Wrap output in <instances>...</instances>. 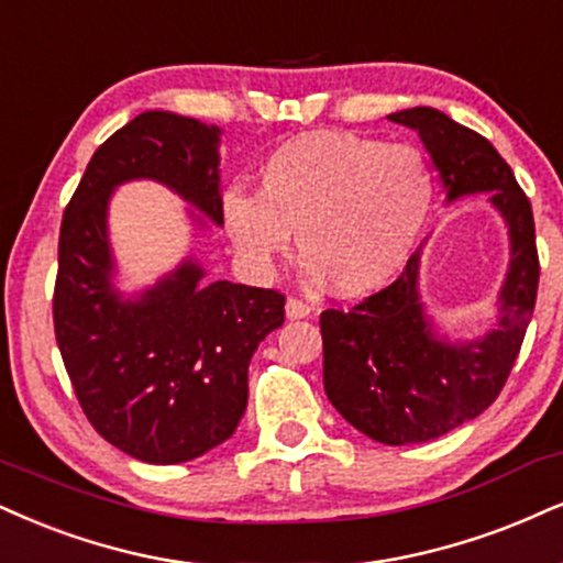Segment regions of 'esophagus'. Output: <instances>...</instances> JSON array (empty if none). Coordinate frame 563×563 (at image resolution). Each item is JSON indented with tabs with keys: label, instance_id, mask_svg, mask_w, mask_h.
<instances>
[{
	"label": "esophagus",
	"instance_id": "esophagus-1",
	"mask_svg": "<svg viewBox=\"0 0 563 563\" xmlns=\"http://www.w3.org/2000/svg\"><path fill=\"white\" fill-rule=\"evenodd\" d=\"M308 316H310V305L297 300V297H289V300H287V318H289V321H300V318H308Z\"/></svg>",
	"mask_w": 563,
	"mask_h": 563
}]
</instances>
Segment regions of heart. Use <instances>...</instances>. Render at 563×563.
Here are the masks:
<instances>
[{"mask_svg":"<svg viewBox=\"0 0 563 563\" xmlns=\"http://www.w3.org/2000/svg\"><path fill=\"white\" fill-rule=\"evenodd\" d=\"M258 183V192L232 187L221 200L238 253L271 271L297 234L310 274L342 297L376 292L407 266L435 196L418 148L334 130L289 137Z\"/></svg>","mask_w":563,"mask_h":563,"instance_id":"obj_1","label":"heart"}]
</instances>
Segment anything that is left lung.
<instances>
[{"label":"left lung","mask_w":563,"mask_h":563,"mask_svg":"<svg viewBox=\"0 0 563 563\" xmlns=\"http://www.w3.org/2000/svg\"><path fill=\"white\" fill-rule=\"evenodd\" d=\"M388 120L420 135L449 203L488 192L511 242L501 316L481 339L449 342L435 331L420 300V247L386 289L321 313L325 397L367 439L405 446L439 439L494 405L536 310L540 263L530 200L490 141L430 107Z\"/></svg>","instance_id":"obj_1"}]
</instances>
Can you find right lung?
Instances as JSON below:
<instances>
[{"mask_svg":"<svg viewBox=\"0 0 563 563\" xmlns=\"http://www.w3.org/2000/svg\"><path fill=\"white\" fill-rule=\"evenodd\" d=\"M217 124L143 112L103 141L59 229L54 334L75 397L96 433L148 464H179L234 433L247 407V365L284 323V295L206 284L187 258L137 297L117 292L109 198L156 179L224 224ZM200 221V219H198Z\"/></svg>","mask_w":563,"mask_h":563,"instance_id":"add662e5","label":"right lung"}]
</instances>
